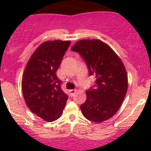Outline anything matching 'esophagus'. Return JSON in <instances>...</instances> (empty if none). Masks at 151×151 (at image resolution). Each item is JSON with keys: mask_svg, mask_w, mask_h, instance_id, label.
<instances>
[{"mask_svg": "<svg viewBox=\"0 0 151 151\" xmlns=\"http://www.w3.org/2000/svg\"><path fill=\"white\" fill-rule=\"evenodd\" d=\"M76 89H72V90L69 91V93H70L71 96H73L75 93H76Z\"/></svg>", "mask_w": 151, "mask_h": 151, "instance_id": "obj_1", "label": "esophagus"}]
</instances>
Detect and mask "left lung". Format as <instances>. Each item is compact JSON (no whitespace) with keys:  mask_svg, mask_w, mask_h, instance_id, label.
I'll use <instances>...</instances> for the list:
<instances>
[{"mask_svg":"<svg viewBox=\"0 0 151 151\" xmlns=\"http://www.w3.org/2000/svg\"><path fill=\"white\" fill-rule=\"evenodd\" d=\"M72 50L85 60L89 76L96 77L94 88L86 91L87 99L80 108L88 120L101 123L114 116L120 108L128 89L125 66L106 43L97 39L77 41Z\"/></svg>","mask_w":151,"mask_h":151,"instance_id":"obj_1","label":"left lung"}]
</instances>
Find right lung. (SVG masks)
I'll return each instance as SVG.
<instances>
[{
	"label": "right lung",
	"instance_id": "right-lung-1",
	"mask_svg": "<svg viewBox=\"0 0 151 151\" xmlns=\"http://www.w3.org/2000/svg\"><path fill=\"white\" fill-rule=\"evenodd\" d=\"M70 43L60 40L45 41L31 56L24 70L22 91L26 105L47 122L62 116L68 99L56 73Z\"/></svg>",
	"mask_w": 151,
	"mask_h": 151
}]
</instances>
